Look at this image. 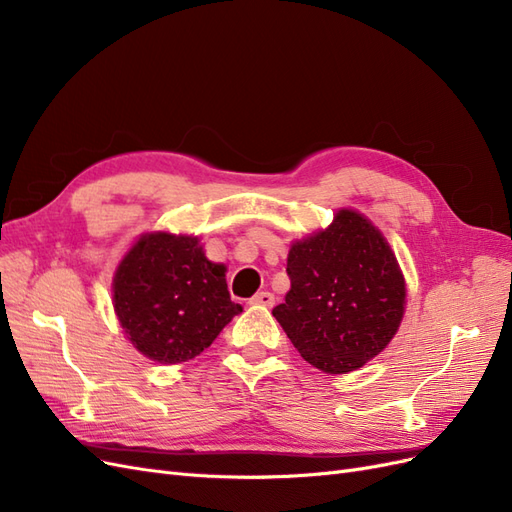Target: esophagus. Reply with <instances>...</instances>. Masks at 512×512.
Masks as SVG:
<instances>
[{
  "label": "esophagus",
  "mask_w": 512,
  "mask_h": 512,
  "mask_svg": "<svg viewBox=\"0 0 512 512\" xmlns=\"http://www.w3.org/2000/svg\"><path fill=\"white\" fill-rule=\"evenodd\" d=\"M252 305H265V307H271L275 303V297L269 292V290H262V292H256L254 297L250 299Z\"/></svg>",
  "instance_id": "obj_1"
}]
</instances>
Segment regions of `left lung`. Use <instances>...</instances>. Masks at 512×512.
Masks as SVG:
<instances>
[{
  "label": "left lung",
  "mask_w": 512,
  "mask_h": 512,
  "mask_svg": "<svg viewBox=\"0 0 512 512\" xmlns=\"http://www.w3.org/2000/svg\"><path fill=\"white\" fill-rule=\"evenodd\" d=\"M286 301L273 307L292 346L327 374L363 367L404 316L406 284L380 232L356 211L290 247Z\"/></svg>",
  "instance_id": "obj_1"
}]
</instances>
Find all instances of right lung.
Listing matches in <instances>:
<instances>
[{"label": "right lung", "mask_w": 512, "mask_h": 512, "mask_svg": "<svg viewBox=\"0 0 512 512\" xmlns=\"http://www.w3.org/2000/svg\"><path fill=\"white\" fill-rule=\"evenodd\" d=\"M224 267L196 237L145 235L115 273V314L130 342L149 359L175 365L194 359L243 312L230 301Z\"/></svg>", "instance_id": "1"}]
</instances>
